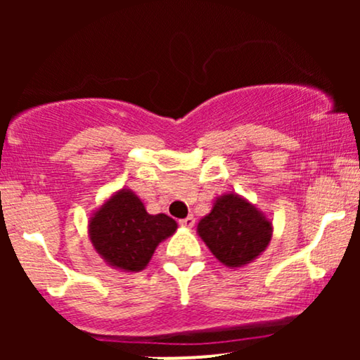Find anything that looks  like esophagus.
<instances>
[{
  "label": "esophagus",
  "mask_w": 360,
  "mask_h": 360,
  "mask_svg": "<svg viewBox=\"0 0 360 360\" xmlns=\"http://www.w3.org/2000/svg\"><path fill=\"white\" fill-rule=\"evenodd\" d=\"M194 221H196V220H194L193 214H189V217H186V218H183V220H179L181 226H186V229H193Z\"/></svg>",
  "instance_id": "obj_1"
}]
</instances>
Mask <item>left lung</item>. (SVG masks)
<instances>
[{
    "label": "left lung",
    "instance_id": "obj_1",
    "mask_svg": "<svg viewBox=\"0 0 360 360\" xmlns=\"http://www.w3.org/2000/svg\"><path fill=\"white\" fill-rule=\"evenodd\" d=\"M196 232L223 266L237 269L254 262L267 249L272 221L240 194L225 193L214 200Z\"/></svg>",
    "mask_w": 360,
    "mask_h": 360
}]
</instances>
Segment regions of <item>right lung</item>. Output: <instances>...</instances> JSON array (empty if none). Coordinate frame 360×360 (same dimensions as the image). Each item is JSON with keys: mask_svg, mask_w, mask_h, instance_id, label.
<instances>
[{"mask_svg": "<svg viewBox=\"0 0 360 360\" xmlns=\"http://www.w3.org/2000/svg\"><path fill=\"white\" fill-rule=\"evenodd\" d=\"M177 223L167 214L147 213L131 189L122 188L91 213L89 240L110 267L123 272L146 269L160 242L174 235Z\"/></svg>", "mask_w": 360, "mask_h": 360, "instance_id": "obj_1", "label": "right lung"}]
</instances>
